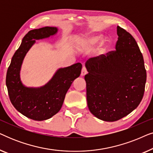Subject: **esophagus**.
Returning <instances> with one entry per match:
<instances>
[{"mask_svg":"<svg viewBox=\"0 0 153 153\" xmlns=\"http://www.w3.org/2000/svg\"><path fill=\"white\" fill-rule=\"evenodd\" d=\"M87 74V69L85 68V67L83 66L82 70H81V76H84L85 74Z\"/></svg>","mask_w":153,"mask_h":153,"instance_id":"1","label":"esophagus"}]
</instances>
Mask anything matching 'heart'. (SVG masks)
Segmentation results:
<instances>
[{
    "mask_svg": "<svg viewBox=\"0 0 153 153\" xmlns=\"http://www.w3.org/2000/svg\"><path fill=\"white\" fill-rule=\"evenodd\" d=\"M103 39V36L99 34L88 35L84 37L79 39L77 42V47L79 49H91L94 46L99 43ZM108 47V42L107 41H102L100 45V51H103Z\"/></svg>",
    "mask_w": 153,
    "mask_h": 153,
    "instance_id": "heart-1",
    "label": "heart"
}]
</instances>
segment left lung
Returning a JSON list of instances; mask_svg holds the SVG:
<instances>
[{"mask_svg": "<svg viewBox=\"0 0 153 153\" xmlns=\"http://www.w3.org/2000/svg\"><path fill=\"white\" fill-rule=\"evenodd\" d=\"M116 50L85 63L86 97L97 118L114 122L135 109L143 99L146 81L143 58L130 33L117 26Z\"/></svg>", "mask_w": 153, "mask_h": 153, "instance_id": "left-lung-1", "label": "left lung"}]
</instances>
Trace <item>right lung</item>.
<instances>
[{
  "instance_id": "add662e5",
  "label": "right lung",
  "mask_w": 153,
  "mask_h": 153,
  "mask_svg": "<svg viewBox=\"0 0 153 153\" xmlns=\"http://www.w3.org/2000/svg\"><path fill=\"white\" fill-rule=\"evenodd\" d=\"M57 31L56 27L49 26L29 31L7 69L6 85L12 105L24 116L34 120H47L57 114L73 81L81 74L82 65L78 62L59 69L49 83L41 88H27L21 82L19 72L23 60L35 39L49 37Z\"/></svg>"
}]
</instances>
